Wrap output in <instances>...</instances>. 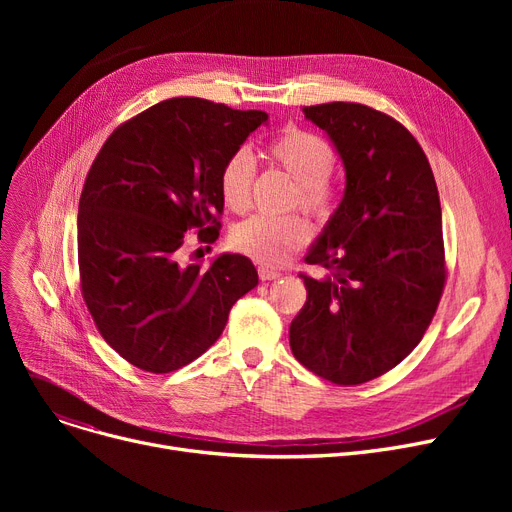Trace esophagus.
Instances as JSON below:
<instances>
[{
    "label": "esophagus",
    "instance_id": "esophagus-1",
    "mask_svg": "<svg viewBox=\"0 0 512 512\" xmlns=\"http://www.w3.org/2000/svg\"><path fill=\"white\" fill-rule=\"evenodd\" d=\"M282 274L280 272H276V270H270V267H259V278L263 280V282H270V280H278Z\"/></svg>",
    "mask_w": 512,
    "mask_h": 512
}]
</instances>
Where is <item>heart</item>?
<instances>
[{"mask_svg":"<svg viewBox=\"0 0 512 512\" xmlns=\"http://www.w3.org/2000/svg\"><path fill=\"white\" fill-rule=\"evenodd\" d=\"M263 155L282 168L294 182H299V203L303 209L324 215L332 205L330 172L334 151L328 141L301 128H284L267 141ZM255 164L251 155L234 151L220 170V195L232 211H245L251 203ZM311 236V228L297 215L270 218L253 215L240 222L232 232V245L263 265H284Z\"/></svg>","mask_w":512,"mask_h":512,"instance_id":"heart-1","label":"heart"}]
</instances>
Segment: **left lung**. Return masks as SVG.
Here are the masks:
<instances>
[{
    "mask_svg": "<svg viewBox=\"0 0 512 512\" xmlns=\"http://www.w3.org/2000/svg\"><path fill=\"white\" fill-rule=\"evenodd\" d=\"M328 134L344 195L307 251L321 278L301 274L307 303L290 324V348L340 386L380 378L423 338L444 288L438 186L413 134L361 103L305 107Z\"/></svg>",
    "mask_w": 512,
    "mask_h": 512,
    "instance_id": "8db88e82",
    "label": "left lung"
}]
</instances>
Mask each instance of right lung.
I'll use <instances>...</instances> for the list:
<instances>
[{
  "label": "right lung",
  "instance_id": "add662e5",
  "mask_svg": "<svg viewBox=\"0 0 512 512\" xmlns=\"http://www.w3.org/2000/svg\"><path fill=\"white\" fill-rule=\"evenodd\" d=\"M267 120L174 97L112 132L78 203V270L87 309L114 351L151 373L176 371L220 338L232 305L259 284L255 265L222 253L182 265L184 232L218 238L220 170Z\"/></svg>",
  "mask_w": 512,
  "mask_h": 512
}]
</instances>
